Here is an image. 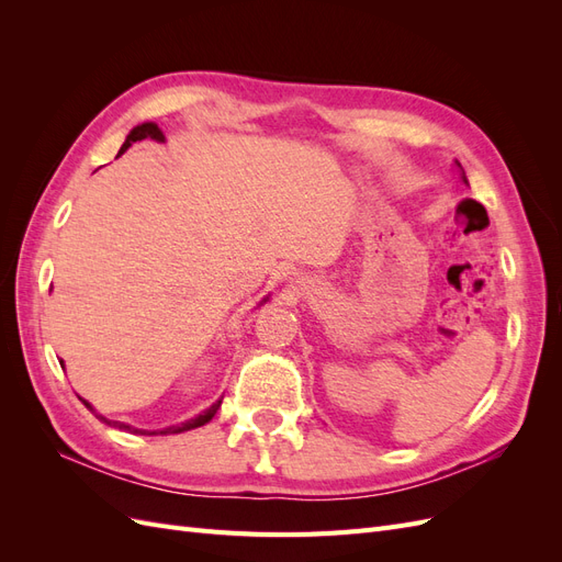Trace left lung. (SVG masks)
Segmentation results:
<instances>
[{
    "mask_svg": "<svg viewBox=\"0 0 562 562\" xmlns=\"http://www.w3.org/2000/svg\"><path fill=\"white\" fill-rule=\"evenodd\" d=\"M457 166H459V161H457ZM459 168H462V166H459ZM464 173V171H462ZM464 182H467V176H464Z\"/></svg>",
    "mask_w": 562,
    "mask_h": 562,
    "instance_id": "left-lung-1",
    "label": "left lung"
}]
</instances>
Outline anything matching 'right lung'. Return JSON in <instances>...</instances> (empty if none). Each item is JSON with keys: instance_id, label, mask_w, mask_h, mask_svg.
Segmentation results:
<instances>
[{"instance_id": "add662e5", "label": "right lung", "mask_w": 562, "mask_h": 562, "mask_svg": "<svg viewBox=\"0 0 562 562\" xmlns=\"http://www.w3.org/2000/svg\"><path fill=\"white\" fill-rule=\"evenodd\" d=\"M138 140H155V143H164V133H161V128L157 126V124H140V126H135L128 135H126V143L122 145V149H119V155H124V151L133 145V143H138ZM116 155V157H119ZM220 403L223 401H217V403H213L206 413H201L199 417H194V419H187V422H182V424H176V427H168V429H157V431H145V429H133V427H128V424H124V422H108V424H114V427H119V429H124V431H131V434H147V436H157V434H182V431H190V429H196V427H203V424L206 422H211L213 419V415L217 413V407H220ZM83 405L89 407V411H93V407L83 401ZM95 417H100V415H95ZM103 419V417H100Z\"/></svg>"}]
</instances>
